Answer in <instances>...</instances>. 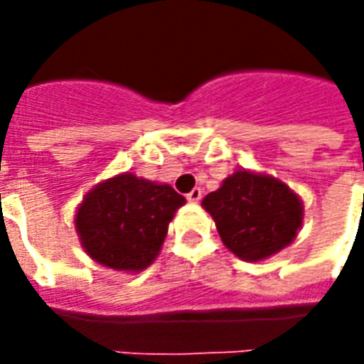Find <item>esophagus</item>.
I'll use <instances>...</instances> for the list:
<instances>
[{"label":"esophagus","instance_id":"esophagus-1","mask_svg":"<svg viewBox=\"0 0 364 364\" xmlns=\"http://www.w3.org/2000/svg\"><path fill=\"white\" fill-rule=\"evenodd\" d=\"M200 197H203V191L198 189V187H195L191 193H187V200H189V203H198Z\"/></svg>","mask_w":364,"mask_h":364}]
</instances>
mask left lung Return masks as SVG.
<instances>
[{"mask_svg": "<svg viewBox=\"0 0 364 364\" xmlns=\"http://www.w3.org/2000/svg\"><path fill=\"white\" fill-rule=\"evenodd\" d=\"M222 244L244 261H263L294 242L304 222L302 198L273 175L236 169L203 198Z\"/></svg>", "mask_w": 364, "mask_h": 364, "instance_id": "left-lung-1", "label": "left lung"}]
</instances>
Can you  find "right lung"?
Returning a JSON list of instances; mask_svg holds the SVG:
<instances>
[{
	"label": "right lung",
	"instance_id": "add662e5",
	"mask_svg": "<svg viewBox=\"0 0 364 364\" xmlns=\"http://www.w3.org/2000/svg\"><path fill=\"white\" fill-rule=\"evenodd\" d=\"M185 197L167 183L136 177L130 171L97 183L74 216L83 252L122 273H140L161 252L169 222Z\"/></svg>",
	"mask_w": 364,
	"mask_h": 364
}]
</instances>
